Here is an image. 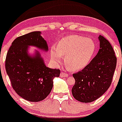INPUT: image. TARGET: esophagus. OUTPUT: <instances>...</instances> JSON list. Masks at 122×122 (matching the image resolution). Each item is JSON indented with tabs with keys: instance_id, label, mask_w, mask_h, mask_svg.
I'll return each instance as SVG.
<instances>
[{
	"instance_id": "1",
	"label": "esophagus",
	"mask_w": 122,
	"mask_h": 122,
	"mask_svg": "<svg viewBox=\"0 0 122 122\" xmlns=\"http://www.w3.org/2000/svg\"><path fill=\"white\" fill-rule=\"evenodd\" d=\"M60 76H61V77H67V76H68V74L66 73V72H62L61 73V75H60Z\"/></svg>"
}]
</instances>
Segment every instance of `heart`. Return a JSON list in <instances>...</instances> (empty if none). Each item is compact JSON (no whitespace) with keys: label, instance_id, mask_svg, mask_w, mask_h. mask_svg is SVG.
<instances>
[{"label":"heart","instance_id":"heart-1","mask_svg":"<svg viewBox=\"0 0 122 122\" xmlns=\"http://www.w3.org/2000/svg\"><path fill=\"white\" fill-rule=\"evenodd\" d=\"M96 51V44L92 39L79 35H69L59 41L57 48L52 46L51 57L60 63L65 56L66 64L71 70L78 71L88 65Z\"/></svg>","mask_w":122,"mask_h":122}]
</instances>
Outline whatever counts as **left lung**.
Instances as JSON below:
<instances>
[{"label": "left lung", "mask_w": 122, "mask_h": 122, "mask_svg": "<svg viewBox=\"0 0 122 122\" xmlns=\"http://www.w3.org/2000/svg\"><path fill=\"white\" fill-rule=\"evenodd\" d=\"M100 49L96 56L81 71L74 73L72 94L77 100L90 103L99 99L110 87L116 67L113 48L102 35L99 37Z\"/></svg>", "instance_id": "obj_1"}]
</instances>
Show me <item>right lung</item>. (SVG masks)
Here are the masks:
<instances>
[{
  "label": "right lung",
  "instance_id": "add662e5",
  "mask_svg": "<svg viewBox=\"0 0 122 122\" xmlns=\"http://www.w3.org/2000/svg\"><path fill=\"white\" fill-rule=\"evenodd\" d=\"M35 31L16 38L10 46L5 60V68L12 88L16 93L32 102L45 99L53 87V79L60 76L59 69L46 67L39 53L35 58L27 54L28 45L48 50L46 42Z\"/></svg>",
  "mask_w": 122,
  "mask_h": 122
}]
</instances>
